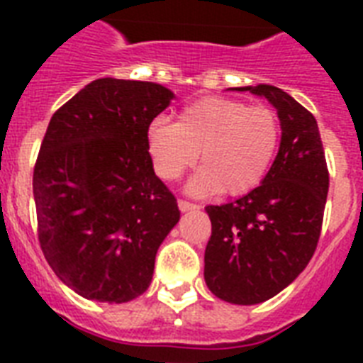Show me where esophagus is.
Wrapping results in <instances>:
<instances>
[{
  "instance_id": "esophagus-1",
  "label": "esophagus",
  "mask_w": 363,
  "mask_h": 363,
  "mask_svg": "<svg viewBox=\"0 0 363 363\" xmlns=\"http://www.w3.org/2000/svg\"><path fill=\"white\" fill-rule=\"evenodd\" d=\"M179 209H181L182 213H186V211L198 209V205L192 203V201H186V199H179Z\"/></svg>"
}]
</instances>
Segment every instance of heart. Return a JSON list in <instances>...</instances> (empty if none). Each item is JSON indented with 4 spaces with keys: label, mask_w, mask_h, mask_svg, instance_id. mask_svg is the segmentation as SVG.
Instances as JSON below:
<instances>
[{
    "label": "heart",
    "mask_w": 363,
    "mask_h": 363,
    "mask_svg": "<svg viewBox=\"0 0 363 363\" xmlns=\"http://www.w3.org/2000/svg\"><path fill=\"white\" fill-rule=\"evenodd\" d=\"M279 118L265 105L239 99L201 98L188 104L179 121L156 118L147 130L154 171L175 181L198 162L203 167L188 182L196 196L218 190L241 196L256 188L269 169L279 145Z\"/></svg>",
    "instance_id": "1"
}]
</instances>
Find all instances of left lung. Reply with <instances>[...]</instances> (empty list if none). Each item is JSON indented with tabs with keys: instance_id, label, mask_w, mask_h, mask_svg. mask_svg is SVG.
I'll return each mask as SVG.
<instances>
[{
	"instance_id": "obj_1",
	"label": "left lung",
	"mask_w": 363,
	"mask_h": 363,
	"mask_svg": "<svg viewBox=\"0 0 363 363\" xmlns=\"http://www.w3.org/2000/svg\"><path fill=\"white\" fill-rule=\"evenodd\" d=\"M235 90L275 107L281 145L259 186L232 203L205 207L213 233L203 275L216 298L256 305L284 290L313 258L330 175L318 124L303 105L269 84Z\"/></svg>"
}]
</instances>
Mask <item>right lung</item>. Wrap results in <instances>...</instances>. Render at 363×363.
Returning a JSON list of instances; mask_svg holds the SVG:
<instances>
[{
  "instance_id": "add662e5",
  "label": "right lung",
  "mask_w": 363,
  "mask_h": 363,
  "mask_svg": "<svg viewBox=\"0 0 363 363\" xmlns=\"http://www.w3.org/2000/svg\"><path fill=\"white\" fill-rule=\"evenodd\" d=\"M173 98L156 82L105 77L48 122L33 169L37 232L56 277L82 298L141 296L181 218L147 148L148 125Z\"/></svg>"
}]
</instances>
